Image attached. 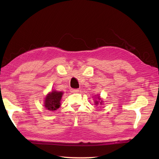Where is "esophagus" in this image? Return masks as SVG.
Listing matches in <instances>:
<instances>
[{
    "label": "esophagus",
    "mask_w": 159,
    "mask_h": 159,
    "mask_svg": "<svg viewBox=\"0 0 159 159\" xmlns=\"http://www.w3.org/2000/svg\"><path fill=\"white\" fill-rule=\"evenodd\" d=\"M79 90L78 89H70V92H72L73 93H78Z\"/></svg>",
    "instance_id": "1"
}]
</instances>
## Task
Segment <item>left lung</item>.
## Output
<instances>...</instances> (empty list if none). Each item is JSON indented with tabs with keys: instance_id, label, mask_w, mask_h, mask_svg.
Masks as SVG:
<instances>
[{
	"instance_id": "8db88e82",
	"label": "left lung",
	"mask_w": 159,
	"mask_h": 159,
	"mask_svg": "<svg viewBox=\"0 0 159 159\" xmlns=\"http://www.w3.org/2000/svg\"><path fill=\"white\" fill-rule=\"evenodd\" d=\"M95 96H96L95 98V99L94 100V102H95V105H96V106H98L99 104L102 105L103 103V99L101 98V97H100L99 95H97Z\"/></svg>"
}]
</instances>
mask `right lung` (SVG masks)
Wrapping results in <instances>:
<instances>
[{"mask_svg": "<svg viewBox=\"0 0 159 159\" xmlns=\"http://www.w3.org/2000/svg\"><path fill=\"white\" fill-rule=\"evenodd\" d=\"M63 92L53 90L46 95L44 100V108L48 111H55L59 108L61 105V99L62 98Z\"/></svg>", "mask_w": 159, "mask_h": 159, "instance_id": "1", "label": "right lung"}]
</instances>
